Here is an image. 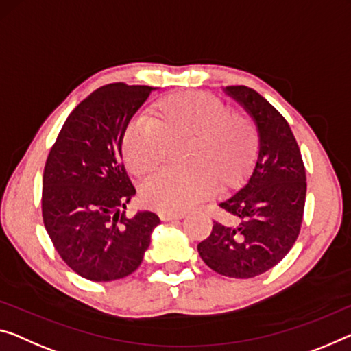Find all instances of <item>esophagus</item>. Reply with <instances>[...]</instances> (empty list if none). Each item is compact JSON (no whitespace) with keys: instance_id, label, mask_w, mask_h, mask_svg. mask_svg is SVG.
Wrapping results in <instances>:
<instances>
[{"instance_id":"1","label":"esophagus","mask_w":351,"mask_h":351,"mask_svg":"<svg viewBox=\"0 0 351 351\" xmlns=\"http://www.w3.org/2000/svg\"><path fill=\"white\" fill-rule=\"evenodd\" d=\"M185 215L183 213H172V212H160V218L163 221H172V219H182Z\"/></svg>"}]
</instances>
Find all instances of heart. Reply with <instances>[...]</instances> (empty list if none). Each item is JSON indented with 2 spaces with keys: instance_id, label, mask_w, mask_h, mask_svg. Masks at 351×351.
I'll return each instance as SVG.
<instances>
[{
  "instance_id": "1",
  "label": "heart",
  "mask_w": 351,
  "mask_h": 351,
  "mask_svg": "<svg viewBox=\"0 0 351 351\" xmlns=\"http://www.w3.org/2000/svg\"><path fill=\"white\" fill-rule=\"evenodd\" d=\"M161 121L141 112L128 123L122 139L125 163L143 176L166 158L171 136L194 134L191 168L158 169L141 185V196L160 210H183L212 193L218 177L235 183L251 169L257 157L258 138L247 117L232 111L218 97L206 93H177L160 100Z\"/></svg>"
}]
</instances>
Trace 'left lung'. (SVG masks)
<instances>
[{"label": "left lung", "mask_w": 351, "mask_h": 351, "mask_svg": "<svg viewBox=\"0 0 351 351\" xmlns=\"http://www.w3.org/2000/svg\"><path fill=\"white\" fill-rule=\"evenodd\" d=\"M226 93L256 121L258 157L246 185L219 202L224 221H213L197 251L213 271L247 279L278 265L298 239L306 169L289 122L276 108L247 86H228Z\"/></svg>", "instance_id": "left-lung-1"}]
</instances>
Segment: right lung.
I'll return each mask as SVG.
<instances>
[{"instance_id": "right-lung-1", "label": "right lung", "mask_w": 351, "mask_h": 351, "mask_svg": "<svg viewBox=\"0 0 351 351\" xmlns=\"http://www.w3.org/2000/svg\"><path fill=\"white\" fill-rule=\"evenodd\" d=\"M154 88L111 83L70 112L48 154L42 179V217L58 254L89 281L108 282L141 265L152 212L127 217L136 193L122 163L132 116Z\"/></svg>"}]
</instances>
